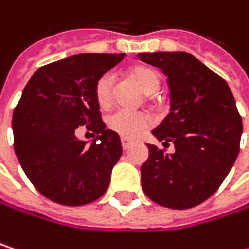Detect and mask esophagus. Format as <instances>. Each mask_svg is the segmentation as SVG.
Returning <instances> with one entry per match:
<instances>
[{
  "mask_svg": "<svg viewBox=\"0 0 249 249\" xmlns=\"http://www.w3.org/2000/svg\"><path fill=\"white\" fill-rule=\"evenodd\" d=\"M134 142V140H131V138H126V137H123L121 138V144H123V148L126 150V148H129V145Z\"/></svg>",
  "mask_w": 249,
  "mask_h": 249,
  "instance_id": "obj_1",
  "label": "esophagus"
}]
</instances>
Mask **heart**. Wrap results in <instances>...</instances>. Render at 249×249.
<instances>
[{
    "label": "heart",
    "mask_w": 249,
    "mask_h": 249,
    "mask_svg": "<svg viewBox=\"0 0 249 249\" xmlns=\"http://www.w3.org/2000/svg\"><path fill=\"white\" fill-rule=\"evenodd\" d=\"M129 76L138 83L145 93H154L161 85L160 73L150 66H134ZM95 99L101 108H108L114 99V77L111 73L102 75L95 85ZM150 124V118L141 112L118 109L107 118V125L111 131L121 137H137Z\"/></svg>",
    "instance_id": "b5f03b06"
}]
</instances>
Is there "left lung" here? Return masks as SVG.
Returning <instances> with one entry per match:
<instances>
[{"instance_id": "8db88e82", "label": "left lung", "mask_w": 249, "mask_h": 249, "mask_svg": "<svg viewBox=\"0 0 249 249\" xmlns=\"http://www.w3.org/2000/svg\"><path fill=\"white\" fill-rule=\"evenodd\" d=\"M160 68L170 88V112L153 129L164 147L153 144L141 166L144 193L170 209H189L209 199L232 169L242 135V120L228 83L186 52L140 53Z\"/></svg>"}]
</instances>
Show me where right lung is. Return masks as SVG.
Returning <instances> with one entry per match:
<instances>
[{"label":"right lung","mask_w":249,"mask_h":249,"mask_svg":"<svg viewBox=\"0 0 249 249\" xmlns=\"http://www.w3.org/2000/svg\"><path fill=\"white\" fill-rule=\"evenodd\" d=\"M124 57L71 56L41 66L25 85L13 114L14 151L28 180L52 202L82 206L107 192L123 145L105 128L95 85ZM83 124L97 135L90 144L75 137Z\"/></svg>","instance_id":"obj_1"}]
</instances>
